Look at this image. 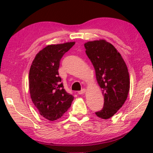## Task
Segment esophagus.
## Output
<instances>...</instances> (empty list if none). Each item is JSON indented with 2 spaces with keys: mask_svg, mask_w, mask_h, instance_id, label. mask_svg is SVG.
I'll return each mask as SVG.
<instances>
[{
  "mask_svg": "<svg viewBox=\"0 0 153 153\" xmlns=\"http://www.w3.org/2000/svg\"><path fill=\"white\" fill-rule=\"evenodd\" d=\"M85 91H86V90H85V88H82L81 91H78V94H80V95L84 94H85Z\"/></svg>",
  "mask_w": 153,
  "mask_h": 153,
  "instance_id": "1",
  "label": "esophagus"
}]
</instances>
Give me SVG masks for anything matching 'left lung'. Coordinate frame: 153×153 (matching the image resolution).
<instances>
[{
	"label": "left lung",
	"mask_w": 153,
	"mask_h": 153,
	"mask_svg": "<svg viewBox=\"0 0 153 153\" xmlns=\"http://www.w3.org/2000/svg\"><path fill=\"white\" fill-rule=\"evenodd\" d=\"M84 46L104 97L103 107L96 114L108 119L122 108L127 99L130 80L127 65L117 49L106 40L88 42Z\"/></svg>",
	"instance_id": "left-lung-1"
}]
</instances>
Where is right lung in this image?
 <instances>
[{
    "instance_id": "obj_1",
    "label": "right lung",
    "mask_w": 153,
    "mask_h": 153,
    "mask_svg": "<svg viewBox=\"0 0 153 153\" xmlns=\"http://www.w3.org/2000/svg\"><path fill=\"white\" fill-rule=\"evenodd\" d=\"M75 43L72 42L45 47L35 56L29 70L31 99L40 115L50 121L61 118L74 99L64 89L58 69L62 56Z\"/></svg>"
}]
</instances>
